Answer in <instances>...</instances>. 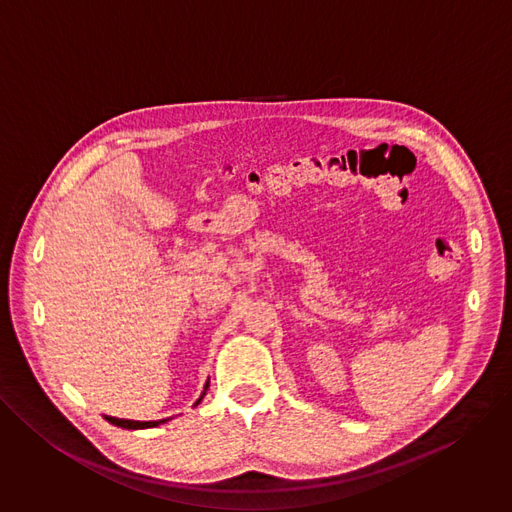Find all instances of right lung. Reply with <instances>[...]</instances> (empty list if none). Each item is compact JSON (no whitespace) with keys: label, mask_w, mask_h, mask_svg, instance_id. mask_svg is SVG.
<instances>
[{"label":"right lung","mask_w":512,"mask_h":512,"mask_svg":"<svg viewBox=\"0 0 512 512\" xmlns=\"http://www.w3.org/2000/svg\"><path fill=\"white\" fill-rule=\"evenodd\" d=\"M206 389H208V383L204 385V391H202L200 399L194 403V407L202 401V397L206 395ZM105 419H107L109 423L117 425V427H123V429H148V427H158V425L170 421V417H168V419H158V421H133V419H119V417H109V415H105Z\"/></svg>","instance_id":"obj_1"}]
</instances>
